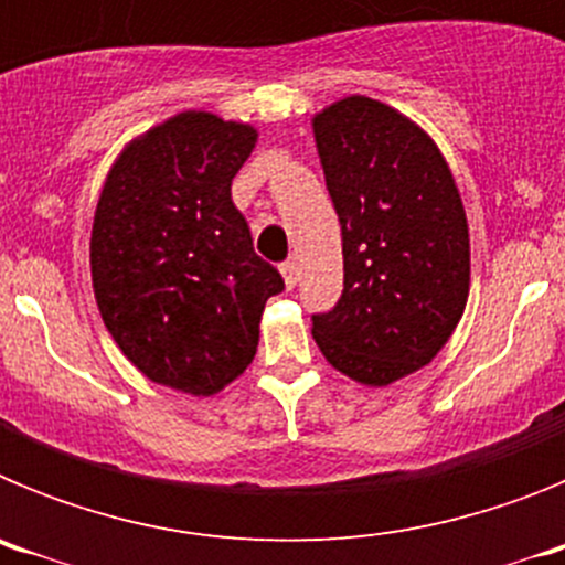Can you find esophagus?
Returning <instances> with one entry per match:
<instances>
[{"label": "esophagus", "mask_w": 565, "mask_h": 565, "mask_svg": "<svg viewBox=\"0 0 565 565\" xmlns=\"http://www.w3.org/2000/svg\"><path fill=\"white\" fill-rule=\"evenodd\" d=\"M279 271H282V279H286V288H294L297 286V279H299V268L294 259H286L282 266H279Z\"/></svg>", "instance_id": "esophagus-1"}]
</instances>
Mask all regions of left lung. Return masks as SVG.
<instances>
[{
	"instance_id": "left-lung-1",
	"label": "left lung",
	"mask_w": 565,
	"mask_h": 565,
	"mask_svg": "<svg viewBox=\"0 0 565 565\" xmlns=\"http://www.w3.org/2000/svg\"><path fill=\"white\" fill-rule=\"evenodd\" d=\"M342 226L344 288L313 313L328 362L362 384L418 371L456 331L469 294V228L433 138L393 107L342 98L313 118Z\"/></svg>"
}]
</instances>
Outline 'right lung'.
Returning a JSON list of instances; mask_svg holds the SVG:
<instances>
[{"label":"right lung","instance_id":"obj_1","mask_svg":"<svg viewBox=\"0 0 565 565\" xmlns=\"http://www.w3.org/2000/svg\"><path fill=\"white\" fill-rule=\"evenodd\" d=\"M257 129L174 115L107 174L89 239L104 326L147 379L212 396L252 364L268 297L286 288L254 254L232 181Z\"/></svg>","mask_w":565,"mask_h":565}]
</instances>
